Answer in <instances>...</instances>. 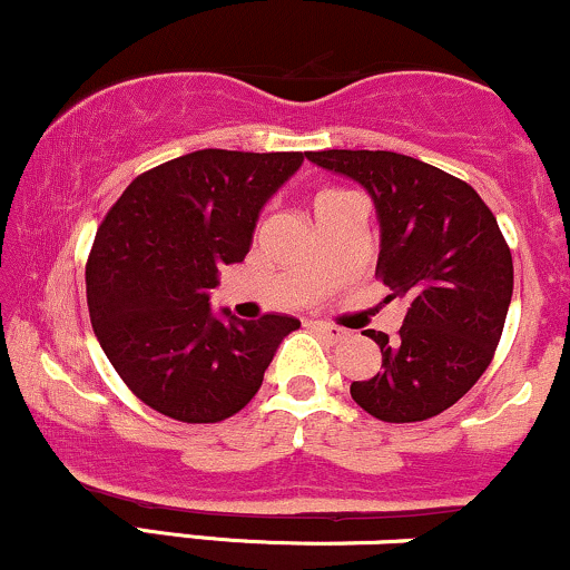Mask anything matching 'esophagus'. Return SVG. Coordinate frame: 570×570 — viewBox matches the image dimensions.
I'll return each instance as SVG.
<instances>
[{"label": "esophagus", "mask_w": 570, "mask_h": 570, "mask_svg": "<svg viewBox=\"0 0 570 570\" xmlns=\"http://www.w3.org/2000/svg\"><path fill=\"white\" fill-rule=\"evenodd\" d=\"M313 330L318 332V335H324L326 340H332V343H337V340L345 337V330H340L335 324H326V322H311Z\"/></svg>", "instance_id": "esophagus-1"}]
</instances>
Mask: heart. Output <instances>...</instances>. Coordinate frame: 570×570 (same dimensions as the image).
Returning <instances> with one entry per match:
<instances>
[{"mask_svg": "<svg viewBox=\"0 0 570 570\" xmlns=\"http://www.w3.org/2000/svg\"><path fill=\"white\" fill-rule=\"evenodd\" d=\"M335 195H340L337 189H326V193H318V195H316V200H313V203H318V200H326V198H335Z\"/></svg>", "mask_w": 570, "mask_h": 570, "instance_id": "b5f03b06", "label": "heart"}]
</instances>
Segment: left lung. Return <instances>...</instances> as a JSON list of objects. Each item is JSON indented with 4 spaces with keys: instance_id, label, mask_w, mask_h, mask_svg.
<instances>
[{
    "instance_id": "obj_1",
    "label": "left lung",
    "mask_w": 570,
    "mask_h": 570,
    "mask_svg": "<svg viewBox=\"0 0 570 570\" xmlns=\"http://www.w3.org/2000/svg\"><path fill=\"white\" fill-rule=\"evenodd\" d=\"M305 158L367 189L381 225L377 276L407 305L381 372L353 381V402L385 423L440 415L480 381L512 303V252L493 212L466 181L372 149H324Z\"/></svg>"
}]
</instances>
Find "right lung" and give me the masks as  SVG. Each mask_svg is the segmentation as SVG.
Masks as SVG:
<instances>
[{
    "label": "right lung",
    "instance_id": "1",
    "mask_svg": "<svg viewBox=\"0 0 570 570\" xmlns=\"http://www.w3.org/2000/svg\"><path fill=\"white\" fill-rule=\"evenodd\" d=\"M303 153L198 149L136 176L85 267L90 324L122 383L163 415L217 423L246 407L299 326L212 311L219 267L244 263L265 203Z\"/></svg>",
    "mask_w": 570,
    "mask_h": 570
}]
</instances>
